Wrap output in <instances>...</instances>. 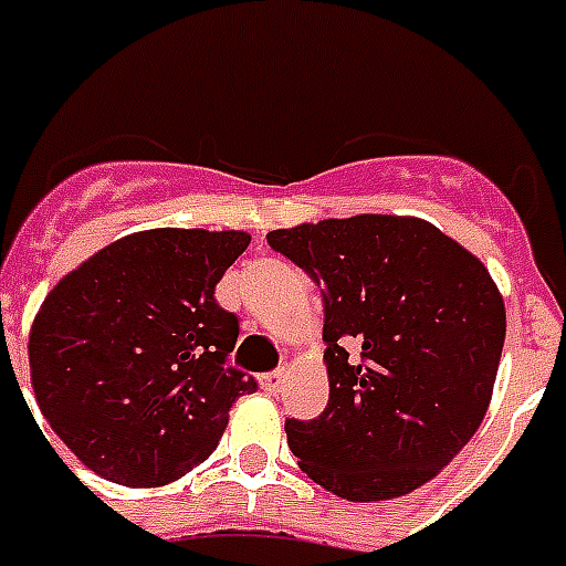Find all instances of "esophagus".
Segmentation results:
<instances>
[{"instance_id": "34e87169", "label": "esophagus", "mask_w": 566, "mask_h": 566, "mask_svg": "<svg viewBox=\"0 0 566 566\" xmlns=\"http://www.w3.org/2000/svg\"><path fill=\"white\" fill-rule=\"evenodd\" d=\"M286 382V374L283 370H271V374H262L260 386L269 391V395H280V388Z\"/></svg>"}]
</instances>
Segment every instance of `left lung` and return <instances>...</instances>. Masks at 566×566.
<instances>
[{
    "label": "left lung",
    "mask_w": 566,
    "mask_h": 566,
    "mask_svg": "<svg viewBox=\"0 0 566 566\" xmlns=\"http://www.w3.org/2000/svg\"><path fill=\"white\" fill-rule=\"evenodd\" d=\"M324 295L327 409L286 420L297 468L350 503L411 494L468 444L494 395L505 304L479 256L411 216L271 230Z\"/></svg>",
    "instance_id": "8db88e82"
}]
</instances>
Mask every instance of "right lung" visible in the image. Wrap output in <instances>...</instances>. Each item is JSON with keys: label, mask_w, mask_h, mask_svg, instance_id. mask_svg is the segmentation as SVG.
Segmentation results:
<instances>
[{"label": "right lung", "mask_w": 566, "mask_h": 566, "mask_svg": "<svg viewBox=\"0 0 566 566\" xmlns=\"http://www.w3.org/2000/svg\"><path fill=\"white\" fill-rule=\"evenodd\" d=\"M245 230L155 228L122 237L52 289L29 333L31 388L49 427L93 473L157 488L219 447L256 379L228 368L239 318L216 283Z\"/></svg>", "instance_id": "right-lung-1"}]
</instances>
